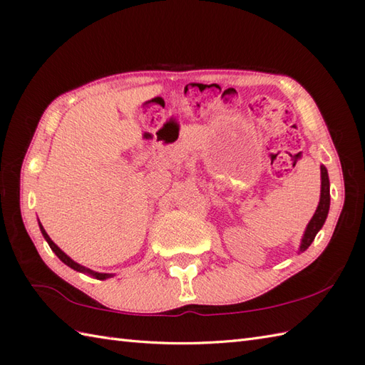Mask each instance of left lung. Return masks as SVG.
Segmentation results:
<instances>
[{"label":"left lung","mask_w":365,"mask_h":365,"mask_svg":"<svg viewBox=\"0 0 365 365\" xmlns=\"http://www.w3.org/2000/svg\"><path fill=\"white\" fill-rule=\"evenodd\" d=\"M322 195H320V203L317 210H315L314 217L311 218L309 225L304 231V236L302 240V247H299V251H304L307 247L312 244V240L317 236V232L320 231V228L323 226L327 220L328 210H329V180H328V172L327 167L322 165Z\"/></svg>","instance_id":"1"}]
</instances>
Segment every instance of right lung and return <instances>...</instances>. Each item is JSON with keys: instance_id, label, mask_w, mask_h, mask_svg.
<instances>
[{"instance_id": "add662e5", "label": "right lung", "mask_w": 365, "mask_h": 365, "mask_svg": "<svg viewBox=\"0 0 365 365\" xmlns=\"http://www.w3.org/2000/svg\"><path fill=\"white\" fill-rule=\"evenodd\" d=\"M40 225V223H38ZM40 231H42V234H43V237L46 239V242H48V245H50V248L54 251L56 253V256H58L61 261L63 262V264H67L68 267H71L73 270H78V272H84V273H88V274H92V277H95V278H98V279H106V278H109V277H112V274H109V273H96V272H93V270H91V269H86V267H83V265H79V264H76L75 261H71V259L63 253V251L54 244V242L50 239V236H48V234L45 232V230H43V226L40 225Z\"/></svg>"}]
</instances>
